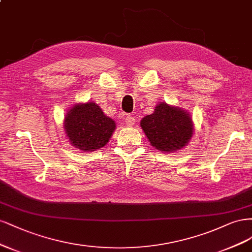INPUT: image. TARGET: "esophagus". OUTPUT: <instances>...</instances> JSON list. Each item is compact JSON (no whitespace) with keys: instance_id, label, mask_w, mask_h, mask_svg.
I'll return each mask as SVG.
<instances>
[{"instance_id":"1","label":"esophagus","mask_w":252,"mask_h":252,"mask_svg":"<svg viewBox=\"0 0 252 252\" xmlns=\"http://www.w3.org/2000/svg\"><path fill=\"white\" fill-rule=\"evenodd\" d=\"M125 120H126V126H133L134 124H135V121H136L133 116H126L125 118Z\"/></svg>"}]
</instances>
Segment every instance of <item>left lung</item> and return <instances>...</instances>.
Segmentation results:
<instances>
[{"mask_svg":"<svg viewBox=\"0 0 252 252\" xmlns=\"http://www.w3.org/2000/svg\"><path fill=\"white\" fill-rule=\"evenodd\" d=\"M140 126L153 148L169 154L185 148L194 129L189 112L166 102H159L154 113L141 119Z\"/></svg>","mask_w":252,"mask_h":252,"instance_id":"8db88e82","label":"left lung"}]
</instances>
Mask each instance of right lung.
<instances>
[{
  "instance_id": "right-lung-1",
  "label": "right lung",
  "mask_w": 252,
  "mask_h": 252,
  "mask_svg": "<svg viewBox=\"0 0 252 252\" xmlns=\"http://www.w3.org/2000/svg\"><path fill=\"white\" fill-rule=\"evenodd\" d=\"M116 128L115 121L107 116L94 101L75 103L63 119V129L73 148L91 153L107 144Z\"/></svg>"
}]
</instances>
